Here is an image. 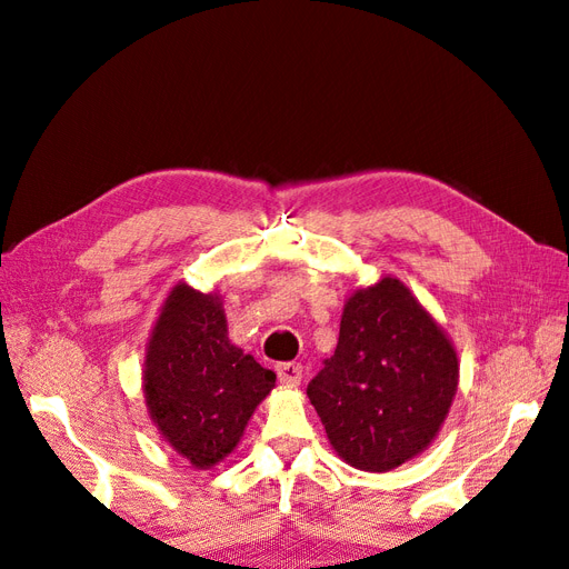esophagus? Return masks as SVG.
<instances>
[{
    "label": "esophagus",
    "mask_w": 569,
    "mask_h": 569,
    "mask_svg": "<svg viewBox=\"0 0 569 569\" xmlns=\"http://www.w3.org/2000/svg\"><path fill=\"white\" fill-rule=\"evenodd\" d=\"M303 377V366L301 363H280L278 366V380L284 387H299Z\"/></svg>",
    "instance_id": "obj_1"
}]
</instances>
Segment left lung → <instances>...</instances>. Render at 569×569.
Listing matches in <instances>:
<instances>
[{
	"instance_id": "left-lung-1",
	"label": "left lung",
	"mask_w": 569,
	"mask_h": 569,
	"mask_svg": "<svg viewBox=\"0 0 569 569\" xmlns=\"http://www.w3.org/2000/svg\"><path fill=\"white\" fill-rule=\"evenodd\" d=\"M456 387L451 341L403 282L385 278L343 306L337 349L306 393L343 460L387 472L437 437Z\"/></svg>"
}]
</instances>
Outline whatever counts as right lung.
<instances>
[{"mask_svg": "<svg viewBox=\"0 0 569 569\" xmlns=\"http://www.w3.org/2000/svg\"><path fill=\"white\" fill-rule=\"evenodd\" d=\"M272 387L274 372L230 343L218 297L170 291L147 349L144 396L180 456L201 470L226 458Z\"/></svg>", "mask_w": 569, "mask_h": 569, "instance_id": "obj_1", "label": "right lung"}]
</instances>
